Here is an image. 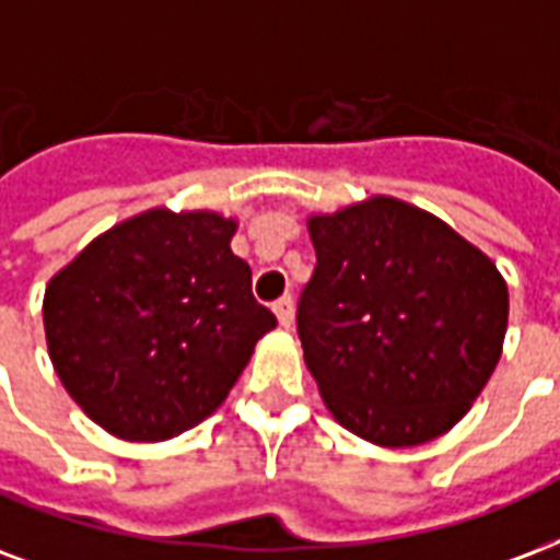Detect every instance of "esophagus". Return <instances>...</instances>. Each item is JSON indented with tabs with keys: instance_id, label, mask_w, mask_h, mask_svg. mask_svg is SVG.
Listing matches in <instances>:
<instances>
[{
	"instance_id": "obj_1",
	"label": "esophagus",
	"mask_w": 560,
	"mask_h": 560,
	"mask_svg": "<svg viewBox=\"0 0 560 560\" xmlns=\"http://www.w3.org/2000/svg\"><path fill=\"white\" fill-rule=\"evenodd\" d=\"M272 311H276V317H279V323L284 328H290V323H293V299L290 296H281L272 302Z\"/></svg>"
}]
</instances>
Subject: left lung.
Returning a JSON list of instances; mask_svg holds the SVG:
<instances>
[{
    "label": "left lung",
    "instance_id": "8db88e82",
    "mask_svg": "<svg viewBox=\"0 0 560 560\" xmlns=\"http://www.w3.org/2000/svg\"><path fill=\"white\" fill-rule=\"evenodd\" d=\"M317 252L296 331L335 420L420 446L469 411L502 355L508 288L450 225L390 196L308 220Z\"/></svg>",
    "mask_w": 560,
    "mask_h": 560
}]
</instances>
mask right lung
<instances>
[{"mask_svg": "<svg viewBox=\"0 0 560 560\" xmlns=\"http://www.w3.org/2000/svg\"><path fill=\"white\" fill-rule=\"evenodd\" d=\"M234 220L166 208L114 225L46 288L55 373L122 441H166L211 417L276 317L232 252Z\"/></svg>", "mask_w": 560, "mask_h": 560, "instance_id": "right-lung-1", "label": "right lung"}]
</instances>
